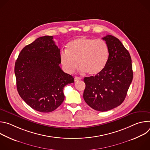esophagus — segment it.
<instances>
[{
	"mask_svg": "<svg viewBox=\"0 0 150 150\" xmlns=\"http://www.w3.org/2000/svg\"><path fill=\"white\" fill-rule=\"evenodd\" d=\"M74 79H75V81L76 82V81H78L81 80V78L78 77V76H75V77L74 78Z\"/></svg>",
	"mask_w": 150,
	"mask_h": 150,
	"instance_id": "34e87169",
	"label": "esophagus"
}]
</instances>
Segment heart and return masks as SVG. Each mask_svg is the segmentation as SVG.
Here are the masks:
<instances>
[{"instance_id": "1", "label": "heart", "mask_w": 150, "mask_h": 150, "mask_svg": "<svg viewBox=\"0 0 150 150\" xmlns=\"http://www.w3.org/2000/svg\"><path fill=\"white\" fill-rule=\"evenodd\" d=\"M109 57V47L104 40L81 37L68 42L66 51L60 54V62L68 74L74 73L79 63L81 71L94 75L103 70Z\"/></svg>"}]
</instances>
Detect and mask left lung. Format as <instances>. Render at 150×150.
<instances>
[{
  "mask_svg": "<svg viewBox=\"0 0 150 150\" xmlns=\"http://www.w3.org/2000/svg\"><path fill=\"white\" fill-rule=\"evenodd\" d=\"M102 38L109 47V59L101 72L84 78L83 97L93 109L105 112L123 103L133 79V71L130 54L120 41L111 35Z\"/></svg>",
  "mask_w": 150,
  "mask_h": 150,
  "instance_id": "1",
  "label": "left lung"
}]
</instances>
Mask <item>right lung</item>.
Listing matches in <instances>:
<instances>
[{
	"instance_id": "1",
	"label": "right lung",
	"mask_w": 150,
	"mask_h": 150,
	"mask_svg": "<svg viewBox=\"0 0 150 150\" xmlns=\"http://www.w3.org/2000/svg\"><path fill=\"white\" fill-rule=\"evenodd\" d=\"M53 36L37 38L21 51L15 65L18 92L35 110L54 111L63 103V88L74 82L59 65L60 50Z\"/></svg>"
}]
</instances>
